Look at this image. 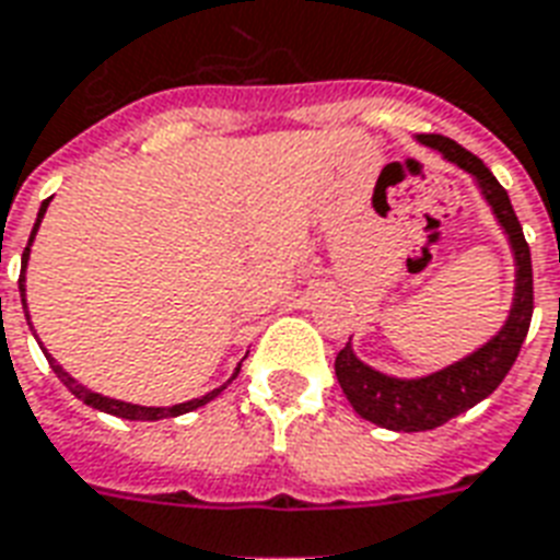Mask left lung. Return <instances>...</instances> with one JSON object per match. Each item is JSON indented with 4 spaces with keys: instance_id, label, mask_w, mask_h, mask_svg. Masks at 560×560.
I'll use <instances>...</instances> for the list:
<instances>
[{
    "instance_id": "8db88e82",
    "label": "left lung",
    "mask_w": 560,
    "mask_h": 560,
    "mask_svg": "<svg viewBox=\"0 0 560 560\" xmlns=\"http://www.w3.org/2000/svg\"><path fill=\"white\" fill-rule=\"evenodd\" d=\"M417 143L441 152L450 164L469 173L479 185L485 202L502 225L508 237L511 255H514V299L508 311L505 323L488 343L472 349L469 355L452 361L443 370L417 378H399L387 375L375 366L364 364L352 349V340L340 349L335 358L337 382L343 387L349 405L361 413L364 420L390 429V432H429L438 429L452 417H458L481 399H488L497 390L508 370L514 366L520 347L528 335L532 311H535V288H532V252L523 237L517 213L511 208L508 190L497 182L481 158L458 147L455 140L443 135H417Z\"/></svg>"
}]
</instances>
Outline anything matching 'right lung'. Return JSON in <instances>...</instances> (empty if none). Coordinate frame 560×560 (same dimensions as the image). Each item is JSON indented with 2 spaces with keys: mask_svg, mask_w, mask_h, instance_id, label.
<instances>
[{
  "mask_svg": "<svg viewBox=\"0 0 560 560\" xmlns=\"http://www.w3.org/2000/svg\"><path fill=\"white\" fill-rule=\"evenodd\" d=\"M49 202H52V199H46V202L40 205V211H37V223H34L32 237H28V246H25V252H23V276H20V296H23V308H25V264H28L34 234H37V229H40L43 213H46ZM25 319H28V326H32V317H28V314H25ZM34 337H37V335H34ZM43 352H46V349H43ZM46 358H49V366H52V370H55V375L61 378L63 387H67V390H70V394L75 396V399H81V402H84V405H91V408H96V411H105V413H114V417H122V420H164V417H182V413H187V411H196V408H202V405L211 402L213 396L223 394L225 384L232 382V378H237V373H241V366H237L229 382L220 384V387H213L211 394L199 396V399H190V402L173 405V408H152V405L122 402V399H110V396L96 394V390H91V387H84V384H81V382H75V378H72V375L67 373V370H63V366L58 364V361H55V358L49 355V352H46Z\"/></svg>",
  "mask_w": 560,
  "mask_h": 560,
  "instance_id": "add662e5",
  "label": "right lung"
}]
</instances>
